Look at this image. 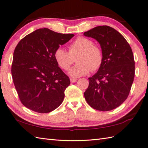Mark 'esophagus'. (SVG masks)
I'll list each match as a JSON object with an SVG mask.
<instances>
[{"label":"esophagus","mask_w":148,"mask_h":148,"mask_svg":"<svg viewBox=\"0 0 148 148\" xmlns=\"http://www.w3.org/2000/svg\"><path fill=\"white\" fill-rule=\"evenodd\" d=\"M70 81H71V82H76V81H77V79H76L71 78V79H70Z\"/></svg>","instance_id":"esophagus-1"}]
</instances>
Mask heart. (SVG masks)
<instances>
[{
	"label": "heart",
	"mask_w": 148,
	"mask_h": 148,
	"mask_svg": "<svg viewBox=\"0 0 148 148\" xmlns=\"http://www.w3.org/2000/svg\"><path fill=\"white\" fill-rule=\"evenodd\" d=\"M78 62L68 71L71 77L77 78L87 75L90 71L98 70L103 62V53L99 46L95 45L90 38L79 36L69 45V51L58 47L54 52V58L60 68L67 70L74 62Z\"/></svg>",
	"instance_id": "b5f03b06"
}]
</instances>
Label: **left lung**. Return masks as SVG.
Masks as SVG:
<instances>
[{"mask_svg":"<svg viewBox=\"0 0 148 148\" xmlns=\"http://www.w3.org/2000/svg\"><path fill=\"white\" fill-rule=\"evenodd\" d=\"M84 35L100 45L103 62L89 77L84 95L88 103L99 111L117 108L128 97L135 75V62L129 44L121 33L108 26H99Z\"/></svg>","mask_w":148,"mask_h":148,"instance_id":"obj_1","label":"left lung"}]
</instances>
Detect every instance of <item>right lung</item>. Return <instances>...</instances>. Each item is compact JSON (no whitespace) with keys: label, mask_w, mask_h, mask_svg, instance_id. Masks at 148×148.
<instances>
[{"label":"right lung","mask_w":148,"mask_h":148,"mask_svg":"<svg viewBox=\"0 0 148 148\" xmlns=\"http://www.w3.org/2000/svg\"><path fill=\"white\" fill-rule=\"evenodd\" d=\"M74 36L42 28L26 35L17 45L11 73L19 98L26 108L49 113L63 102L71 82L58 67L54 52Z\"/></svg>","instance_id":"right-lung-1"}]
</instances>
